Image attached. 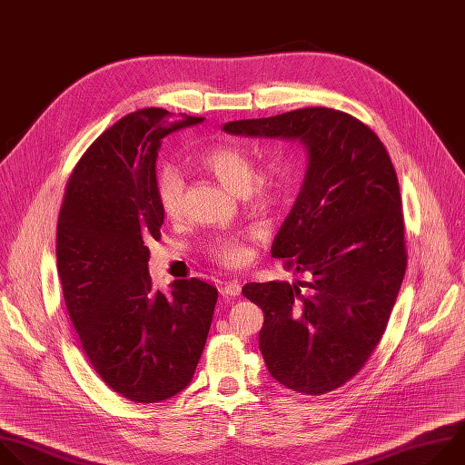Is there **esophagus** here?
Returning <instances> with one entry per match:
<instances>
[{
  "label": "esophagus",
  "mask_w": 465,
  "mask_h": 465,
  "mask_svg": "<svg viewBox=\"0 0 465 465\" xmlns=\"http://www.w3.org/2000/svg\"><path fill=\"white\" fill-rule=\"evenodd\" d=\"M223 297H238L242 293V286L238 281H229L223 288H222Z\"/></svg>",
  "instance_id": "1"
}]
</instances>
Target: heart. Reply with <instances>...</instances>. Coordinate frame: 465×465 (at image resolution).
<instances>
[{
  "label": "heart",
  "instance_id": "heart-1",
  "mask_svg": "<svg viewBox=\"0 0 465 465\" xmlns=\"http://www.w3.org/2000/svg\"><path fill=\"white\" fill-rule=\"evenodd\" d=\"M202 166L213 173L225 189L238 196H249L254 202L271 200L282 187V175L274 168H265L254 173V164L247 152L236 146H214L207 150L202 159ZM157 202L163 214L168 220H179L183 214L184 181L173 166H164L155 177ZM247 234H231L216 240L211 245V252L216 260L227 265H240L247 256Z\"/></svg>",
  "mask_w": 465,
  "mask_h": 465
}]
</instances>
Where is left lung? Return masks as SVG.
Wrapping results in <instances>:
<instances>
[{
  "label": "left lung",
  "mask_w": 465,
  "mask_h": 465,
  "mask_svg": "<svg viewBox=\"0 0 465 465\" xmlns=\"http://www.w3.org/2000/svg\"><path fill=\"white\" fill-rule=\"evenodd\" d=\"M231 135L299 141L308 166L271 254L310 282H249L262 308L258 348L272 380L326 394L351 380L385 333L407 269L396 170L380 137L355 117L302 108L232 121Z\"/></svg>",
  "instance_id": "left-lung-1"
}]
</instances>
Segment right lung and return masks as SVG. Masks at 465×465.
<instances>
[{
    "mask_svg": "<svg viewBox=\"0 0 465 465\" xmlns=\"http://www.w3.org/2000/svg\"><path fill=\"white\" fill-rule=\"evenodd\" d=\"M203 123L146 108L117 121L74 166L56 229V267L71 322L101 380L135 403L187 389L203 353L218 290L200 278L155 292L152 240L161 141Z\"/></svg>",
    "mask_w": 465,
    "mask_h": 465,
    "instance_id": "1",
    "label": "right lung"
}]
</instances>
